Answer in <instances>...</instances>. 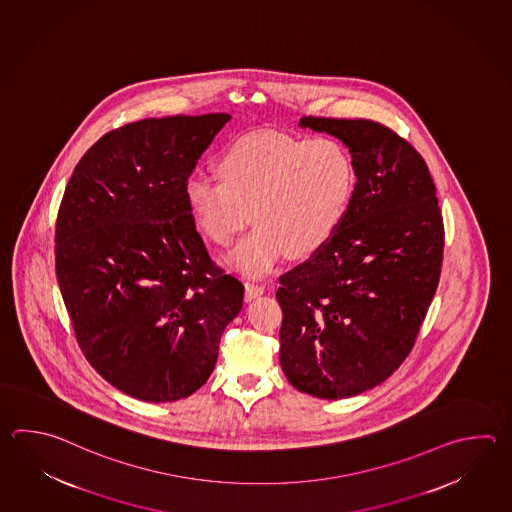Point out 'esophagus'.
Returning <instances> with one entry per match:
<instances>
[{
	"mask_svg": "<svg viewBox=\"0 0 512 512\" xmlns=\"http://www.w3.org/2000/svg\"><path fill=\"white\" fill-rule=\"evenodd\" d=\"M244 288H246V293H244L246 301H251V299H255V297H259V295L264 293V286L262 284H255V282H244Z\"/></svg>",
	"mask_w": 512,
	"mask_h": 512,
	"instance_id": "34e87169",
	"label": "esophagus"
}]
</instances>
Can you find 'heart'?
<instances>
[{
	"label": "heart",
	"instance_id": "1",
	"mask_svg": "<svg viewBox=\"0 0 512 512\" xmlns=\"http://www.w3.org/2000/svg\"><path fill=\"white\" fill-rule=\"evenodd\" d=\"M219 178L193 173L184 199L204 237L228 246L250 219L255 230L231 251L235 270L261 277L282 257L321 250L345 219L354 191V164L330 136L310 140L253 133L219 158Z\"/></svg>",
	"mask_w": 512,
	"mask_h": 512
}]
</instances>
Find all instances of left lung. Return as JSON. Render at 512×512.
Returning a JSON list of instances; mask_svg holds the SVG:
<instances>
[{
  "instance_id": "8db88e82",
  "label": "left lung",
  "mask_w": 512,
  "mask_h": 512,
  "mask_svg": "<svg viewBox=\"0 0 512 512\" xmlns=\"http://www.w3.org/2000/svg\"><path fill=\"white\" fill-rule=\"evenodd\" d=\"M299 126L339 138L357 182L334 237L279 279V359L297 390L341 399L407 359L438 288L445 230L434 180L405 138L363 118Z\"/></svg>"
}]
</instances>
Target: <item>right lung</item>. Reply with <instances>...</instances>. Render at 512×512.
<instances>
[{"label":"right lung","instance_id":"add662e5","mask_svg":"<svg viewBox=\"0 0 512 512\" xmlns=\"http://www.w3.org/2000/svg\"><path fill=\"white\" fill-rule=\"evenodd\" d=\"M231 116L146 118L76 164L56 219V279L85 359L127 396L197 392L244 286L211 261L184 186Z\"/></svg>","mask_w":512,"mask_h":512}]
</instances>
